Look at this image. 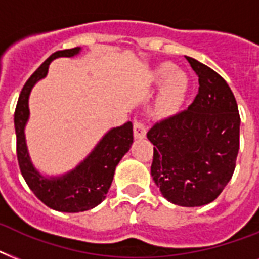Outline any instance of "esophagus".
Returning a JSON list of instances; mask_svg holds the SVG:
<instances>
[{"label": "esophagus", "instance_id": "esophagus-1", "mask_svg": "<svg viewBox=\"0 0 259 259\" xmlns=\"http://www.w3.org/2000/svg\"><path fill=\"white\" fill-rule=\"evenodd\" d=\"M133 133H134V138H137V140H141L146 136V125L144 121H136L134 122L133 126Z\"/></svg>", "mask_w": 259, "mask_h": 259}]
</instances>
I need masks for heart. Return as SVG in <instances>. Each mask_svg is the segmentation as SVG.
Here are the masks:
<instances>
[{
  "instance_id": "heart-1",
  "label": "heart",
  "mask_w": 259,
  "mask_h": 259,
  "mask_svg": "<svg viewBox=\"0 0 259 259\" xmlns=\"http://www.w3.org/2000/svg\"><path fill=\"white\" fill-rule=\"evenodd\" d=\"M161 93L158 95L156 109L160 114H169L181 105L188 89V78L183 71L175 70L170 63H162L153 71V82L163 83Z\"/></svg>"
}]
</instances>
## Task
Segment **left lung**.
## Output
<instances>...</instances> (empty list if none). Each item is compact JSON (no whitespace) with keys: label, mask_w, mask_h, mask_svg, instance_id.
<instances>
[{"label":"left lung","mask_w":259,"mask_h":259,"mask_svg":"<svg viewBox=\"0 0 259 259\" xmlns=\"http://www.w3.org/2000/svg\"><path fill=\"white\" fill-rule=\"evenodd\" d=\"M199 91L188 109L156 122L150 172L162 196L181 207L213 201L233 177L241 117L233 91L221 75L195 59Z\"/></svg>","instance_id":"obj_1"}]
</instances>
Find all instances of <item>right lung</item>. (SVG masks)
<instances>
[{
  "label": "right lung",
  "mask_w": 259,
  "mask_h": 259,
  "mask_svg": "<svg viewBox=\"0 0 259 259\" xmlns=\"http://www.w3.org/2000/svg\"><path fill=\"white\" fill-rule=\"evenodd\" d=\"M80 48L58 51L34 71L21 90L14 111V129L17 138V160L21 175L30 191L50 208L60 212H82L97 207L109 192L118 162L133 144V123L126 122L103 136L94 150L75 169L60 177H44L30 161L25 142L26 122L29 118L30 90L46 78L50 63L56 58H72Z\"/></svg>",
  "instance_id": "1"
}]
</instances>
